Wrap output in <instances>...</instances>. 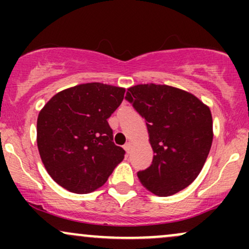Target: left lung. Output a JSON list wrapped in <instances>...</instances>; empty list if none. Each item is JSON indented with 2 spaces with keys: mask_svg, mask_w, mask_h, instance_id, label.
Here are the masks:
<instances>
[{
  "mask_svg": "<svg viewBox=\"0 0 249 249\" xmlns=\"http://www.w3.org/2000/svg\"><path fill=\"white\" fill-rule=\"evenodd\" d=\"M125 89L85 83L63 90L39 111L37 147L49 176L77 194L95 192L107 181L125 151L113 142L107 118Z\"/></svg>",
  "mask_w": 249,
  "mask_h": 249,
  "instance_id": "8db88e82",
  "label": "left lung"
}]
</instances>
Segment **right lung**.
<instances>
[{
  "label": "right lung",
  "mask_w": 249,
  "mask_h": 249,
  "mask_svg": "<svg viewBox=\"0 0 249 249\" xmlns=\"http://www.w3.org/2000/svg\"><path fill=\"white\" fill-rule=\"evenodd\" d=\"M125 98L146 122L153 151L151 166L137 174L142 186L158 196L190 186L212 146L210 107L192 93L152 83L130 88Z\"/></svg>",
  "instance_id": "add662e5"
}]
</instances>
